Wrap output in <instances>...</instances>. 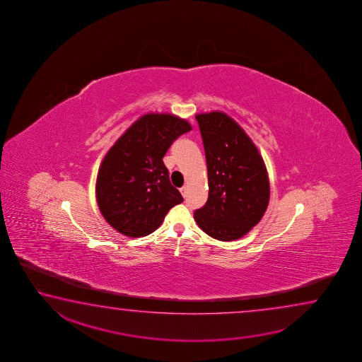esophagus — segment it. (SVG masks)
<instances>
[{
	"label": "esophagus",
	"mask_w": 362,
	"mask_h": 362,
	"mask_svg": "<svg viewBox=\"0 0 362 362\" xmlns=\"http://www.w3.org/2000/svg\"><path fill=\"white\" fill-rule=\"evenodd\" d=\"M180 191H181V195L185 197H186V191H187V187L184 186V187H181V189H180Z\"/></svg>",
	"instance_id": "34e87169"
}]
</instances>
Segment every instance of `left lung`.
Segmentation results:
<instances>
[{"instance_id":"1","label":"left lung","mask_w":362,"mask_h":362,"mask_svg":"<svg viewBox=\"0 0 362 362\" xmlns=\"http://www.w3.org/2000/svg\"><path fill=\"white\" fill-rule=\"evenodd\" d=\"M208 165L209 197L194 213L211 238H242L262 219L270 182L261 154L245 130L221 111L197 114Z\"/></svg>"}]
</instances>
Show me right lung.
<instances>
[{
  "label": "right lung",
  "mask_w": 362,
  "mask_h": 362,
  "mask_svg": "<svg viewBox=\"0 0 362 362\" xmlns=\"http://www.w3.org/2000/svg\"><path fill=\"white\" fill-rule=\"evenodd\" d=\"M190 130V124L176 115L146 114L109 149L98 170L96 199L105 221L119 233L148 235L170 209L184 202L162 158Z\"/></svg>",
  "instance_id": "obj_1"
}]
</instances>
